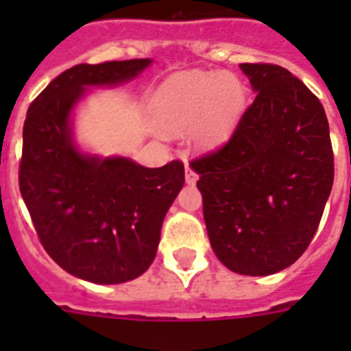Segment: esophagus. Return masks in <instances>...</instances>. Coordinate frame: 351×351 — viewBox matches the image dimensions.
I'll return each instance as SVG.
<instances>
[{"label": "esophagus", "mask_w": 351, "mask_h": 351, "mask_svg": "<svg viewBox=\"0 0 351 351\" xmlns=\"http://www.w3.org/2000/svg\"><path fill=\"white\" fill-rule=\"evenodd\" d=\"M197 178H198V175L195 173V169H193L189 164H186V180H187V184H195V182H197Z\"/></svg>", "instance_id": "34e87169"}]
</instances>
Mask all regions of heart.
Here are the masks:
<instances>
[{"label":"heart","mask_w":351,"mask_h":351,"mask_svg":"<svg viewBox=\"0 0 351 351\" xmlns=\"http://www.w3.org/2000/svg\"><path fill=\"white\" fill-rule=\"evenodd\" d=\"M242 98V85L231 74H184L162 90L160 120L171 131L198 129L200 142L213 143L230 131Z\"/></svg>","instance_id":"b5f03b06"}]
</instances>
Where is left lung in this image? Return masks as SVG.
Listing matches in <instances>:
<instances>
[{"label":"left lung","instance_id":"left-lung-1","mask_svg":"<svg viewBox=\"0 0 351 351\" xmlns=\"http://www.w3.org/2000/svg\"><path fill=\"white\" fill-rule=\"evenodd\" d=\"M255 100L230 140L191 162L215 255L240 275L291 266L310 245L333 186L324 107L288 69L240 63Z\"/></svg>","mask_w":351,"mask_h":351}]
</instances>
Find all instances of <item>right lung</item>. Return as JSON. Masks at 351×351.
Returning <instances> with one entry per match:
<instances>
[{
	"mask_svg": "<svg viewBox=\"0 0 351 351\" xmlns=\"http://www.w3.org/2000/svg\"><path fill=\"white\" fill-rule=\"evenodd\" d=\"M149 63L74 65L41 90L25 118V206L52 261L89 282H127L151 266L164 217L186 178L180 160L151 169L120 156H89L73 142L71 112L85 87L129 82Z\"/></svg>",
	"mask_w": 351,
	"mask_h": 351,
	"instance_id": "obj_1",
	"label": "right lung"
}]
</instances>
